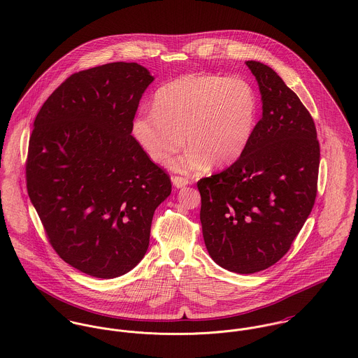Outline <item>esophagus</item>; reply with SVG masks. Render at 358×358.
I'll return each instance as SVG.
<instances>
[{"label":"esophagus","instance_id":"1","mask_svg":"<svg viewBox=\"0 0 358 358\" xmlns=\"http://www.w3.org/2000/svg\"><path fill=\"white\" fill-rule=\"evenodd\" d=\"M172 183L175 185V187L180 189V187H185L190 183V180L187 178H183V176H173L172 178Z\"/></svg>","mask_w":358,"mask_h":358}]
</instances>
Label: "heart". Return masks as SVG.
Wrapping results in <instances>:
<instances>
[{
    "mask_svg": "<svg viewBox=\"0 0 358 358\" xmlns=\"http://www.w3.org/2000/svg\"><path fill=\"white\" fill-rule=\"evenodd\" d=\"M257 107L255 90L244 78L187 74L157 90L153 108L136 113L131 132L158 165L185 143L189 149L169 165L180 172H200L208 164L229 165L244 153L255 129Z\"/></svg>",
    "mask_w": 358,
    "mask_h": 358,
    "instance_id": "heart-1",
    "label": "heart"
}]
</instances>
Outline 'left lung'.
<instances>
[{"instance_id":"1","label":"left lung","mask_w":358,"mask_h":358,"mask_svg":"<svg viewBox=\"0 0 358 358\" xmlns=\"http://www.w3.org/2000/svg\"><path fill=\"white\" fill-rule=\"evenodd\" d=\"M262 118L227 169L197 182L205 247L223 268L252 274L285 255L317 196L320 143L298 95L268 66L248 60Z\"/></svg>"}]
</instances>
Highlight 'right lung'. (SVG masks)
<instances>
[{
  "label": "right lung",
  "instance_id": "1",
  "mask_svg": "<svg viewBox=\"0 0 358 358\" xmlns=\"http://www.w3.org/2000/svg\"><path fill=\"white\" fill-rule=\"evenodd\" d=\"M153 80L125 62L74 73L34 120L29 197L55 252L92 277H120L143 259L154 210L172 190L131 135Z\"/></svg>",
  "mask_w": 358,
  "mask_h": 358
}]
</instances>
